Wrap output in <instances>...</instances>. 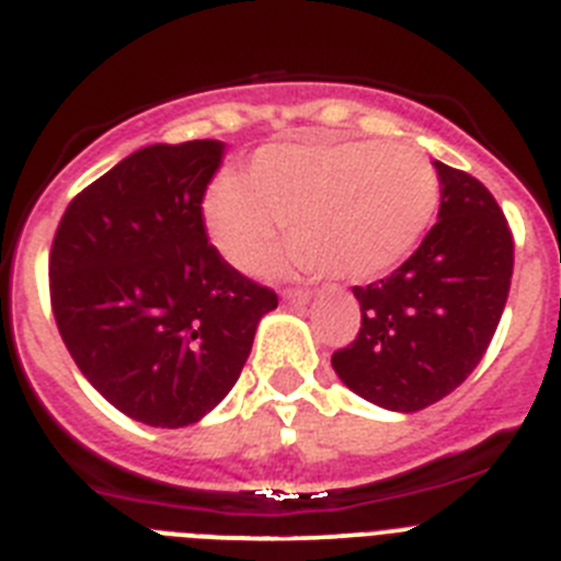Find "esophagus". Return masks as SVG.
I'll return each instance as SVG.
<instances>
[{
	"instance_id": "1",
	"label": "esophagus",
	"mask_w": 561,
	"mask_h": 561,
	"mask_svg": "<svg viewBox=\"0 0 561 561\" xmlns=\"http://www.w3.org/2000/svg\"><path fill=\"white\" fill-rule=\"evenodd\" d=\"M282 301H285V305H307V301H310V293H307V290H285V293H282Z\"/></svg>"
}]
</instances>
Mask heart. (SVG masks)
<instances>
[{
  "mask_svg": "<svg viewBox=\"0 0 561 561\" xmlns=\"http://www.w3.org/2000/svg\"><path fill=\"white\" fill-rule=\"evenodd\" d=\"M436 206V170L411 145H271L254 156L249 181L211 186L204 224L237 268L254 265L287 224L296 240L274 256L276 271L368 282L416 249Z\"/></svg>",
  "mask_w": 561,
  "mask_h": 561,
  "instance_id": "1",
  "label": "heart"
}]
</instances>
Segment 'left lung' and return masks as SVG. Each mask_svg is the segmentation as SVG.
I'll list each match as a JSON object with an SVG mask.
<instances>
[{
	"mask_svg": "<svg viewBox=\"0 0 561 561\" xmlns=\"http://www.w3.org/2000/svg\"><path fill=\"white\" fill-rule=\"evenodd\" d=\"M438 220L400 268L352 287L360 332L332 355L346 388L386 411L413 413L456 391L501 324L514 243L501 206L472 175L433 161Z\"/></svg>",
	"mask_w": 561,
	"mask_h": 561,
	"instance_id": "obj_1",
	"label": "left lung"
}]
</instances>
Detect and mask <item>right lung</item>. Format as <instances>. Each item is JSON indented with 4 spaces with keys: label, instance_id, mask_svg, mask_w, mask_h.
Segmentation results:
<instances>
[{
    "label": "right lung",
    "instance_id": "1",
    "mask_svg": "<svg viewBox=\"0 0 561 561\" xmlns=\"http://www.w3.org/2000/svg\"><path fill=\"white\" fill-rule=\"evenodd\" d=\"M215 139L148 145L89 184L49 254L58 332L83 377L150 427L195 425L224 402L276 293L237 274L201 215Z\"/></svg>",
    "mask_w": 561,
    "mask_h": 561
}]
</instances>
